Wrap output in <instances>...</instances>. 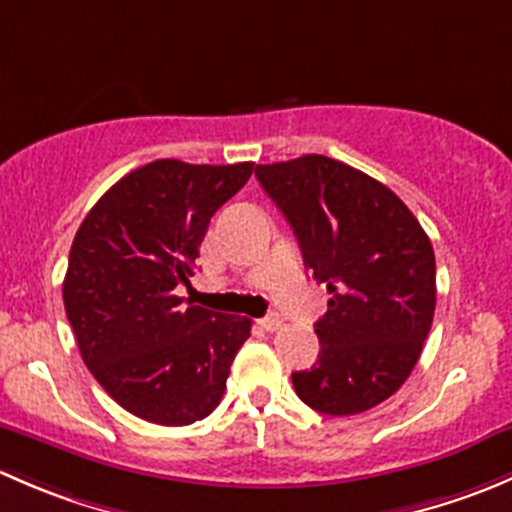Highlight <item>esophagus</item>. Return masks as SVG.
Instances as JSON below:
<instances>
[{"label": "esophagus", "instance_id": "34e87169", "mask_svg": "<svg viewBox=\"0 0 512 512\" xmlns=\"http://www.w3.org/2000/svg\"><path fill=\"white\" fill-rule=\"evenodd\" d=\"M257 324H260V327L265 329V332H277V329L282 327V319L277 317V314H267V317H262Z\"/></svg>", "mask_w": 512, "mask_h": 512}]
</instances>
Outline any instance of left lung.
Returning a JSON list of instances; mask_svg holds the SVG:
<instances>
[{
	"label": "left lung",
	"mask_w": 512,
	"mask_h": 512,
	"mask_svg": "<svg viewBox=\"0 0 512 512\" xmlns=\"http://www.w3.org/2000/svg\"><path fill=\"white\" fill-rule=\"evenodd\" d=\"M255 175L297 235L304 267L329 292L314 324L317 364L294 371V391L319 414L374 409L409 379L431 332V240L399 195L334 158L309 153L255 165Z\"/></svg>",
	"instance_id": "left-lung-1"
}]
</instances>
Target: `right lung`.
<instances>
[{
	"label": "right lung",
	"mask_w": 512,
	"mask_h": 512,
	"mask_svg": "<svg viewBox=\"0 0 512 512\" xmlns=\"http://www.w3.org/2000/svg\"><path fill=\"white\" fill-rule=\"evenodd\" d=\"M255 163L153 160L89 210L69 252L64 307L79 352L116 404L143 421L188 426L220 404L250 319L185 307L210 218Z\"/></svg>",
	"instance_id": "add662e5"
}]
</instances>
